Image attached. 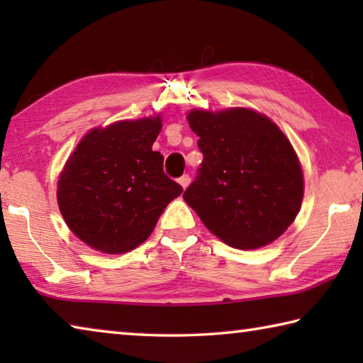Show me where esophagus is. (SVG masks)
I'll return each mask as SVG.
<instances>
[{
	"label": "esophagus",
	"instance_id": "esophagus-1",
	"mask_svg": "<svg viewBox=\"0 0 363 363\" xmlns=\"http://www.w3.org/2000/svg\"><path fill=\"white\" fill-rule=\"evenodd\" d=\"M177 182H179V186L186 190L187 187H189V184H190V177L187 176V174H184V176H181L179 179H177Z\"/></svg>",
	"mask_w": 363,
	"mask_h": 363
}]
</instances>
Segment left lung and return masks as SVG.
I'll list each match as a JSON object with an SVG mask.
<instances>
[{
  "label": "left lung",
  "instance_id": "1",
  "mask_svg": "<svg viewBox=\"0 0 363 363\" xmlns=\"http://www.w3.org/2000/svg\"><path fill=\"white\" fill-rule=\"evenodd\" d=\"M203 163L184 200L219 240L238 250L272 243L293 224L304 196L299 158L267 115L247 107L192 108Z\"/></svg>",
  "mask_w": 363,
  "mask_h": 363
}]
</instances>
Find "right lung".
I'll return each mask as SVG.
<instances>
[{"label":"right lung","mask_w":363,"mask_h":363,"mask_svg":"<svg viewBox=\"0 0 363 363\" xmlns=\"http://www.w3.org/2000/svg\"><path fill=\"white\" fill-rule=\"evenodd\" d=\"M160 113L89 130L57 181V205L69 229L89 248L123 255L150 237L164 208L182 194L152 150Z\"/></svg>","instance_id":"obj_1"}]
</instances>
